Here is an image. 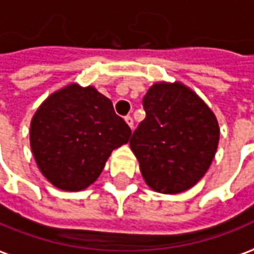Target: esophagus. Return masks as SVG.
Masks as SVG:
<instances>
[{"mask_svg":"<svg viewBox=\"0 0 254 254\" xmlns=\"http://www.w3.org/2000/svg\"><path fill=\"white\" fill-rule=\"evenodd\" d=\"M125 122L127 124V127L132 129V127H133V118L130 117V115H127V117H125Z\"/></svg>","mask_w":254,"mask_h":254,"instance_id":"34e87169","label":"esophagus"}]
</instances>
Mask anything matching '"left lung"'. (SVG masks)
<instances>
[{
	"instance_id": "left-lung-1",
	"label": "left lung",
	"mask_w": 254,
	"mask_h": 254,
	"mask_svg": "<svg viewBox=\"0 0 254 254\" xmlns=\"http://www.w3.org/2000/svg\"><path fill=\"white\" fill-rule=\"evenodd\" d=\"M145 118L129 141L145 184L157 192L180 194L205 176L220 139L217 118L180 81H159L143 99Z\"/></svg>"
}]
</instances>
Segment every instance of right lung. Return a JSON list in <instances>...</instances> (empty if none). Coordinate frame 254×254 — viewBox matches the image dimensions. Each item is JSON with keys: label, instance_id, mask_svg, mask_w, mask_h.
<instances>
[{"label": "right lung", "instance_id": "obj_1", "mask_svg": "<svg viewBox=\"0 0 254 254\" xmlns=\"http://www.w3.org/2000/svg\"><path fill=\"white\" fill-rule=\"evenodd\" d=\"M130 129L95 86H62L41 103L30 122V147L42 176L56 189L82 191L96 182Z\"/></svg>", "mask_w": 254, "mask_h": 254}]
</instances>
